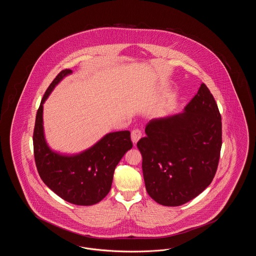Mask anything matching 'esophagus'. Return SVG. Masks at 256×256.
<instances>
[{
  "instance_id": "obj_1",
  "label": "esophagus",
  "mask_w": 256,
  "mask_h": 256,
  "mask_svg": "<svg viewBox=\"0 0 256 256\" xmlns=\"http://www.w3.org/2000/svg\"><path fill=\"white\" fill-rule=\"evenodd\" d=\"M141 137H142V132H141L140 130L135 128L132 132V140L134 144H136Z\"/></svg>"
}]
</instances>
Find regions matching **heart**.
Instances as JSON below:
<instances>
[{"label": "heart", "instance_id": "b5f03b06", "mask_svg": "<svg viewBox=\"0 0 256 256\" xmlns=\"http://www.w3.org/2000/svg\"><path fill=\"white\" fill-rule=\"evenodd\" d=\"M160 111H161V110H160Z\"/></svg>", "mask_w": 256, "mask_h": 256}]
</instances>
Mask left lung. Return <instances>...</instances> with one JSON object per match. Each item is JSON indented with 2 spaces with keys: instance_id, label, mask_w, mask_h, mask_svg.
I'll return each mask as SVG.
<instances>
[{
  "instance_id": "1",
  "label": "left lung",
  "mask_w": 256,
  "mask_h": 256,
  "mask_svg": "<svg viewBox=\"0 0 256 256\" xmlns=\"http://www.w3.org/2000/svg\"><path fill=\"white\" fill-rule=\"evenodd\" d=\"M137 146L146 192L159 204L180 206L212 182L222 148V118L204 84L184 112L146 124Z\"/></svg>"
}]
</instances>
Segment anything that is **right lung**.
Masks as SVG:
<instances>
[{"label":"right lung","instance_id":"obj_1","mask_svg":"<svg viewBox=\"0 0 256 256\" xmlns=\"http://www.w3.org/2000/svg\"><path fill=\"white\" fill-rule=\"evenodd\" d=\"M72 70L58 74L46 90L37 110L34 152L38 174L52 191L76 206H92L108 194L113 174L124 154L132 148L128 130L106 134L86 152L66 156L50 148L43 132V104L54 87Z\"/></svg>","mask_w":256,"mask_h":256}]
</instances>
